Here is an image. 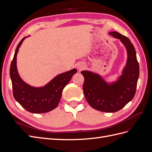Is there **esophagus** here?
<instances>
[{"mask_svg": "<svg viewBox=\"0 0 152 152\" xmlns=\"http://www.w3.org/2000/svg\"><path fill=\"white\" fill-rule=\"evenodd\" d=\"M84 68V66L82 65V64H80V65H78L77 66V68L79 69V70H82V69H83Z\"/></svg>", "mask_w": 152, "mask_h": 152, "instance_id": "1", "label": "esophagus"}]
</instances>
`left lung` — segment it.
<instances>
[{
	"label": "left lung",
	"mask_w": 152,
	"mask_h": 152,
	"mask_svg": "<svg viewBox=\"0 0 152 152\" xmlns=\"http://www.w3.org/2000/svg\"><path fill=\"white\" fill-rule=\"evenodd\" d=\"M109 34L119 39L127 50V61L116 81L107 82L96 73L83 70V90L91 107L101 112L113 113L122 109L134 98L140 75L139 64L134 45L126 37L117 31Z\"/></svg>",
	"instance_id": "obj_1"
}]
</instances>
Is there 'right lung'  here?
Masks as SVG:
<instances>
[{"mask_svg": "<svg viewBox=\"0 0 152 152\" xmlns=\"http://www.w3.org/2000/svg\"><path fill=\"white\" fill-rule=\"evenodd\" d=\"M29 36L25 37L18 44L11 64L10 77L13 96L16 102L28 112L34 113H46L57 107L64 87L68 84L77 70L73 68L60 73L42 87H33L26 83L18 73L16 59L21 44Z\"/></svg>", "mask_w": 152, "mask_h": 152, "instance_id": "right-lung-1", "label": "right lung"}]
</instances>
